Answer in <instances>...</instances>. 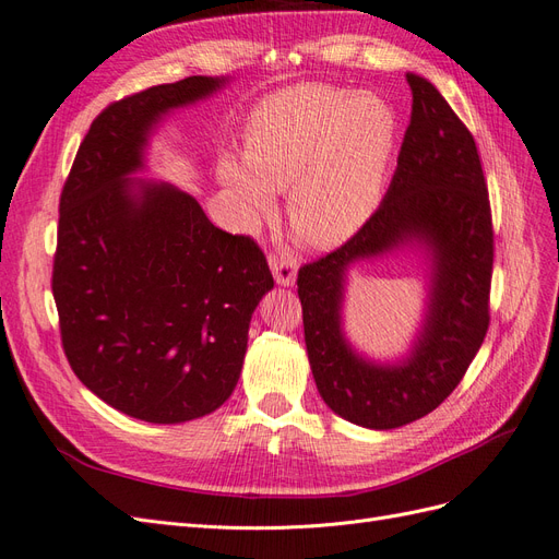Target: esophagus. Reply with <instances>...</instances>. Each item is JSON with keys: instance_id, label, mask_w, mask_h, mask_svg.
<instances>
[{"instance_id": "1", "label": "esophagus", "mask_w": 559, "mask_h": 559, "mask_svg": "<svg viewBox=\"0 0 559 559\" xmlns=\"http://www.w3.org/2000/svg\"><path fill=\"white\" fill-rule=\"evenodd\" d=\"M270 270H273V275L277 280V284L282 286H292L296 282L298 275V265L296 259L292 257L289 251H280V253H270L267 257Z\"/></svg>"}]
</instances>
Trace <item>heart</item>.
I'll list each match as a JSON object with an SVG mask.
<instances>
[{"mask_svg": "<svg viewBox=\"0 0 559 559\" xmlns=\"http://www.w3.org/2000/svg\"><path fill=\"white\" fill-rule=\"evenodd\" d=\"M396 134V114L382 97L300 83L251 111L245 163L222 156L218 181L245 230L273 212V191L286 189V218L302 240L337 247L378 210Z\"/></svg>", "mask_w": 559, "mask_h": 559, "instance_id": "obj_1", "label": "heart"}]
</instances>
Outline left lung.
I'll list each match as a JSON object with an SVG mask.
<instances>
[{
  "label": "left lung",
  "instance_id": "8db88e82",
  "mask_svg": "<svg viewBox=\"0 0 559 559\" xmlns=\"http://www.w3.org/2000/svg\"><path fill=\"white\" fill-rule=\"evenodd\" d=\"M411 126L396 173L364 228L298 270L308 359L329 408L366 429H396L436 411L462 382L489 326L495 233L473 134L431 81L405 74ZM403 243L432 261L426 324L399 365H376L342 333L346 267Z\"/></svg>",
  "mask_w": 559,
  "mask_h": 559
}]
</instances>
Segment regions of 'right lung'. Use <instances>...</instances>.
Wrapping results in <instances>:
<instances>
[{
	"label": "right lung",
	"mask_w": 559,
	"mask_h": 559,
	"mask_svg": "<svg viewBox=\"0 0 559 559\" xmlns=\"http://www.w3.org/2000/svg\"><path fill=\"white\" fill-rule=\"evenodd\" d=\"M226 79L189 76L111 103L83 138L60 195L53 298L76 378L154 425L214 413L238 384L267 261L216 228L198 200L132 177L160 118Z\"/></svg>",
	"instance_id": "add662e5"
}]
</instances>
